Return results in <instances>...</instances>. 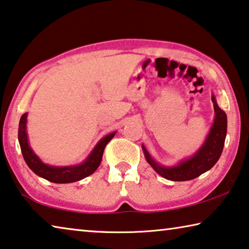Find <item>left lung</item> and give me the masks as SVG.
I'll return each instance as SVG.
<instances>
[{"instance_id":"obj_1","label":"left lung","mask_w":249,"mask_h":249,"mask_svg":"<svg viewBox=\"0 0 249 249\" xmlns=\"http://www.w3.org/2000/svg\"><path fill=\"white\" fill-rule=\"evenodd\" d=\"M212 101L214 104L215 110V120L214 124L211 129V132L207 137L205 143L198 150L194 157L189 160L181 162L178 166L174 168H164L154 162L153 159L150 157L149 152L143 146L144 156L146 161L150 165L161 175V177L168 178L171 181H189L199 177L206 171L213 168L215 163L218 161L221 157L225 138L227 132V117L226 113L218 107L214 96H212Z\"/></svg>"}]
</instances>
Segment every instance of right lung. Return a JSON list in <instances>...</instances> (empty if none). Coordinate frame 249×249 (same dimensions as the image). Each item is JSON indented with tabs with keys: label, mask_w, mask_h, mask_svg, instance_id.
<instances>
[{
	"label": "right lung",
	"mask_w": 249,
	"mask_h": 249,
	"mask_svg": "<svg viewBox=\"0 0 249 249\" xmlns=\"http://www.w3.org/2000/svg\"><path fill=\"white\" fill-rule=\"evenodd\" d=\"M26 118L27 113H24L19 119L18 125V142L21 145V151L24 160L33 172L39 175L47 181L53 183H71L79 180H83L86 177L92 174L99 166L101 159H103L104 150L108 142L112 139L116 132H112L101 139L90 156L83 164L77 166H65V168H55V166H48L36 157V154L32 151L27 142L26 134Z\"/></svg>",
	"instance_id": "add662e5"
}]
</instances>
